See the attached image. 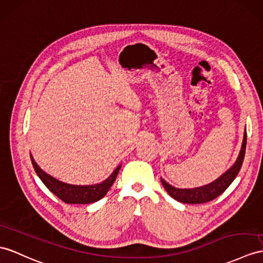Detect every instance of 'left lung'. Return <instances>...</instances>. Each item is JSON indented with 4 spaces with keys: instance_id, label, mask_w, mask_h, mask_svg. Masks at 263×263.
I'll use <instances>...</instances> for the list:
<instances>
[{
    "instance_id": "left-lung-1",
    "label": "left lung",
    "mask_w": 263,
    "mask_h": 263,
    "mask_svg": "<svg viewBox=\"0 0 263 263\" xmlns=\"http://www.w3.org/2000/svg\"><path fill=\"white\" fill-rule=\"evenodd\" d=\"M246 146H247V132H245L243 135V142L241 146V151L238 158H236L235 163L232 165L231 168H229L224 174H222L219 178L212 183L208 185H204L201 187L195 189H177L172 186L167 182H165L163 178H161V182L167 193L174 198V200L181 202V203H189V204H201L206 203L214 200L215 197L221 195L224 191H226L230 184H231L236 175L239 174L241 170V166L245 159L246 155Z\"/></svg>"
}]
</instances>
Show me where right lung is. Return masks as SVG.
<instances>
[{
    "instance_id": "add662e5",
    "label": "right lung",
    "mask_w": 263,
    "mask_h": 263,
    "mask_svg": "<svg viewBox=\"0 0 263 263\" xmlns=\"http://www.w3.org/2000/svg\"><path fill=\"white\" fill-rule=\"evenodd\" d=\"M31 161L35 173L37 176L40 177V180L43 182V184L46 185L55 196L59 197L61 201L68 204H89L99 201L100 198L104 197L107 194V192L109 191L120 170L119 165L107 180L99 184L82 185L81 186V185H72L60 182L58 181L57 178L47 174V173L43 172L39 167V165L34 162L32 155Z\"/></svg>"
}]
</instances>
